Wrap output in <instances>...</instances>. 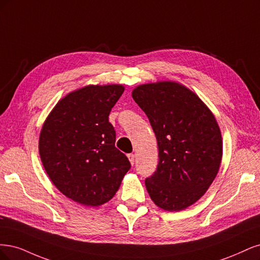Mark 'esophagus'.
Returning <instances> with one entry per match:
<instances>
[{
	"label": "esophagus",
	"mask_w": 260,
	"mask_h": 260,
	"mask_svg": "<svg viewBox=\"0 0 260 260\" xmlns=\"http://www.w3.org/2000/svg\"><path fill=\"white\" fill-rule=\"evenodd\" d=\"M127 157H128V161L132 165H134V163H135V155H134L133 153H129L127 154Z\"/></svg>",
	"instance_id": "obj_1"
}]
</instances>
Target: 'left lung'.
<instances>
[{
  "label": "left lung",
  "instance_id": "left-lung-1",
  "mask_svg": "<svg viewBox=\"0 0 260 260\" xmlns=\"http://www.w3.org/2000/svg\"><path fill=\"white\" fill-rule=\"evenodd\" d=\"M153 128L158 146L155 173L146 179L156 206L179 212L204 196L219 171L222 138L213 112L175 81H158L132 91Z\"/></svg>",
  "mask_w": 260,
  "mask_h": 260
}]
</instances>
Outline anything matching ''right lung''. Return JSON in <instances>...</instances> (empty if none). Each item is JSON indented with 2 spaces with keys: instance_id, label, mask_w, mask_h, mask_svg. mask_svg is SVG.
Wrapping results in <instances>:
<instances>
[{
  "instance_id": "1",
  "label": "right lung",
  "mask_w": 260,
  "mask_h": 260,
  "mask_svg": "<svg viewBox=\"0 0 260 260\" xmlns=\"http://www.w3.org/2000/svg\"><path fill=\"white\" fill-rule=\"evenodd\" d=\"M124 91L121 84H89L70 91L43 123L39 153L44 170L63 196L84 206L110 201L131 169L115 148L109 114Z\"/></svg>"
}]
</instances>
